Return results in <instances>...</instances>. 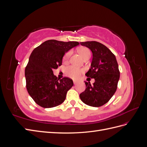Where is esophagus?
<instances>
[{"label": "esophagus", "instance_id": "34e87169", "mask_svg": "<svg viewBox=\"0 0 147 147\" xmlns=\"http://www.w3.org/2000/svg\"><path fill=\"white\" fill-rule=\"evenodd\" d=\"M78 81H77V80H74V83L75 84H77V83H78Z\"/></svg>", "mask_w": 147, "mask_h": 147}]
</instances>
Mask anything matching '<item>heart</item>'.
<instances>
[{"label":"heart","mask_w":147,"mask_h":147,"mask_svg":"<svg viewBox=\"0 0 147 147\" xmlns=\"http://www.w3.org/2000/svg\"><path fill=\"white\" fill-rule=\"evenodd\" d=\"M78 52L80 56L83 57V59H85L87 57L91 56V52L90 50L87 48H80L78 49ZM70 56V53H67L64 57V61H67L68 60L69 57ZM83 70L81 69H79L77 67H75L74 66H69L65 69V74L67 75L68 77L72 78H78L80 76L81 74L82 73Z\"/></svg>","instance_id":"b5f03b06"}]
</instances>
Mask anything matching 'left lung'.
Here are the masks:
<instances>
[{"label":"left lung","instance_id":"left-lung-1","mask_svg":"<svg viewBox=\"0 0 147 147\" xmlns=\"http://www.w3.org/2000/svg\"><path fill=\"white\" fill-rule=\"evenodd\" d=\"M80 45L92 51L91 68L85 74L94 78L92 84L84 82L86 90L80 94L82 101L94 107L104 105L116 92L119 79V71L116 57L103 44L96 41L80 42Z\"/></svg>","mask_w":147,"mask_h":147}]
</instances>
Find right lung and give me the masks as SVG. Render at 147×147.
<instances>
[{"label":"right lung","mask_w":147,"mask_h":147,"mask_svg":"<svg viewBox=\"0 0 147 147\" xmlns=\"http://www.w3.org/2000/svg\"><path fill=\"white\" fill-rule=\"evenodd\" d=\"M79 44L49 40L30 54L25 69L26 88L35 103L42 107H55L65 100L67 92L74 85L72 80L57 78L53 70L62 65L65 53Z\"/></svg>","instance_id":"1"}]
</instances>
